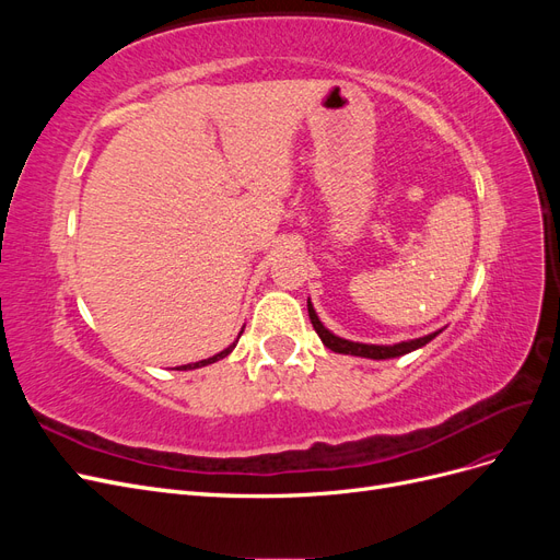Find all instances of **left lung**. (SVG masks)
<instances>
[{
  "instance_id": "1",
  "label": "left lung",
  "mask_w": 560,
  "mask_h": 560,
  "mask_svg": "<svg viewBox=\"0 0 560 560\" xmlns=\"http://www.w3.org/2000/svg\"><path fill=\"white\" fill-rule=\"evenodd\" d=\"M308 315H311V322H313V329L317 331V336L322 338V343H325L329 350L334 352H343V354H358V358H369V360H389V358H399V354H406L411 350H418L425 343H430L432 338L439 334H430V336H422V338H416V341H409V343H397V346H366V343H352V341H346V338H338L334 336L331 331H327L325 327H322V322L317 319L311 301H308Z\"/></svg>"
}]
</instances>
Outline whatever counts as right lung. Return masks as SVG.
Segmentation results:
<instances>
[{
    "instance_id": "right-lung-1",
    "label": "right lung",
    "mask_w": 560,
    "mask_h": 560,
    "mask_svg": "<svg viewBox=\"0 0 560 560\" xmlns=\"http://www.w3.org/2000/svg\"><path fill=\"white\" fill-rule=\"evenodd\" d=\"M233 348H235V343H233L231 348L222 350L219 354H214V358H210V360H202V362H196V364H186V366H182V371H186V369H198V366H206V364H212V362H217V360H222V358H226V354H229Z\"/></svg>"
}]
</instances>
